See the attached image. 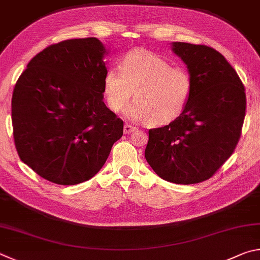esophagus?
Returning <instances> with one entry per match:
<instances>
[{"mask_svg":"<svg viewBox=\"0 0 260 260\" xmlns=\"http://www.w3.org/2000/svg\"><path fill=\"white\" fill-rule=\"evenodd\" d=\"M136 129H137L136 126L129 124V123H125L124 127H123V131H124V134H130V133H133V131H135Z\"/></svg>","mask_w":260,"mask_h":260,"instance_id":"esophagus-1","label":"esophagus"}]
</instances>
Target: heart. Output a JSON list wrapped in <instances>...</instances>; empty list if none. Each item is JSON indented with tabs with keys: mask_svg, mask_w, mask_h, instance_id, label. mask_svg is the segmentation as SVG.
Listing matches in <instances>:
<instances>
[{
	"mask_svg": "<svg viewBox=\"0 0 260 260\" xmlns=\"http://www.w3.org/2000/svg\"><path fill=\"white\" fill-rule=\"evenodd\" d=\"M194 81L183 67H172L158 54L136 49L124 57L118 68L104 77V93L108 107L118 113L133 98L126 114L151 126L170 124L183 115L192 100Z\"/></svg>",
	"mask_w": 260,
	"mask_h": 260,
	"instance_id": "1",
	"label": "heart"
}]
</instances>
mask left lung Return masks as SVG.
I'll use <instances>...</instances> for the list:
<instances>
[{
	"label": "left lung",
	"mask_w": 260,
	"mask_h": 260,
	"mask_svg": "<svg viewBox=\"0 0 260 260\" xmlns=\"http://www.w3.org/2000/svg\"><path fill=\"white\" fill-rule=\"evenodd\" d=\"M187 65L194 92L183 115L148 131L145 157L155 174L175 184H198L219 170L235 151L245 116L242 81L220 52L174 42Z\"/></svg>",
	"instance_id": "1"
}]
</instances>
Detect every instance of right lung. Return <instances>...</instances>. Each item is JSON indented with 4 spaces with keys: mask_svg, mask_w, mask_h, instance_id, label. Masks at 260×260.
<instances>
[{
    "mask_svg": "<svg viewBox=\"0 0 260 260\" xmlns=\"http://www.w3.org/2000/svg\"><path fill=\"white\" fill-rule=\"evenodd\" d=\"M105 53L95 38L51 44L28 62L13 89L18 155L51 183L91 179L122 137L123 121L103 99Z\"/></svg>",
    "mask_w": 260,
    "mask_h": 260,
    "instance_id": "add662e5",
    "label": "right lung"
}]
</instances>
